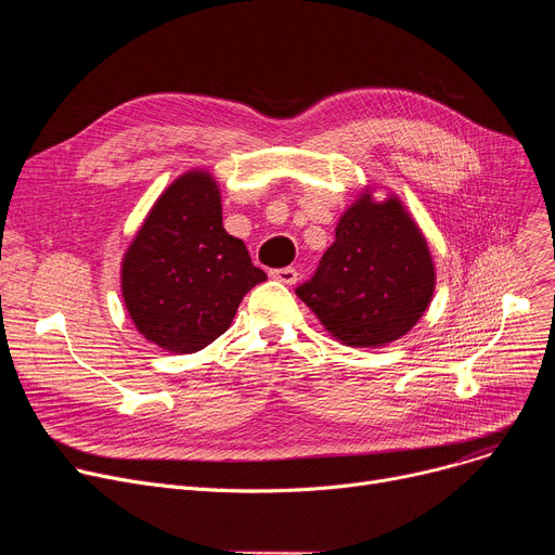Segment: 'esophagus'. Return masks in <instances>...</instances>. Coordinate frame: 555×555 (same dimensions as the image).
Returning <instances> with one entry per match:
<instances>
[{
	"mask_svg": "<svg viewBox=\"0 0 555 555\" xmlns=\"http://www.w3.org/2000/svg\"><path fill=\"white\" fill-rule=\"evenodd\" d=\"M270 276H272L274 281L285 283V285H295L297 279H299V272H297L295 268H281V270H272Z\"/></svg>",
	"mask_w": 555,
	"mask_h": 555,
	"instance_id": "esophagus-1",
	"label": "esophagus"
}]
</instances>
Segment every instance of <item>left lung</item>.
Returning <instances> with one entry per match:
<instances>
[{
    "mask_svg": "<svg viewBox=\"0 0 555 555\" xmlns=\"http://www.w3.org/2000/svg\"><path fill=\"white\" fill-rule=\"evenodd\" d=\"M434 287L421 227L398 195L375 199L366 186L341 214L335 243L297 297L344 346L377 348L418 324Z\"/></svg>",
    "mask_w": 555,
    "mask_h": 555,
    "instance_id": "1",
    "label": "left lung"
}]
</instances>
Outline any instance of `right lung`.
Here are the masks:
<instances>
[{"mask_svg": "<svg viewBox=\"0 0 555 555\" xmlns=\"http://www.w3.org/2000/svg\"><path fill=\"white\" fill-rule=\"evenodd\" d=\"M266 279L245 243L224 231L220 186L204 168L166 186L121 260L130 319L170 353H195L218 339Z\"/></svg>", "mask_w": 555, "mask_h": 555, "instance_id": "right-lung-1", "label": "right lung"}]
</instances>
